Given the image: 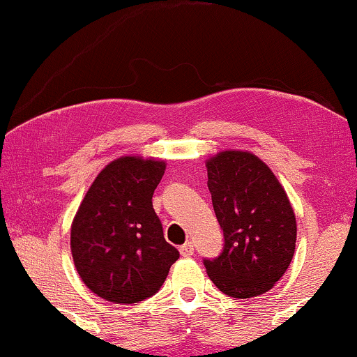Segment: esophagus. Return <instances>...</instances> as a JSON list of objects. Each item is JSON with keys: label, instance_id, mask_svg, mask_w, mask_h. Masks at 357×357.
I'll list each match as a JSON object with an SVG mask.
<instances>
[{"label": "esophagus", "instance_id": "obj_1", "mask_svg": "<svg viewBox=\"0 0 357 357\" xmlns=\"http://www.w3.org/2000/svg\"><path fill=\"white\" fill-rule=\"evenodd\" d=\"M179 253H181V257H191L192 253H195V247H192L191 241H188V243H184L181 248H179Z\"/></svg>", "mask_w": 357, "mask_h": 357}]
</instances>
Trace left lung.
<instances>
[{
  "label": "left lung",
  "instance_id": "obj_1",
  "mask_svg": "<svg viewBox=\"0 0 357 357\" xmlns=\"http://www.w3.org/2000/svg\"><path fill=\"white\" fill-rule=\"evenodd\" d=\"M208 190L225 235V248L204 260L223 294L250 298L268 292L296 252L297 221L272 169L248 151H220L206 159Z\"/></svg>",
  "mask_w": 357,
  "mask_h": 357
}]
</instances>
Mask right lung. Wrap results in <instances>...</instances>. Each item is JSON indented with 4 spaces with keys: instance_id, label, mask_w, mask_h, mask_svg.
<instances>
[{
    "instance_id": "right-lung-1",
    "label": "right lung",
    "mask_w": 357,
    "mask_h": 357,
    "mask_svg": "<svg viewBox=\"0 0 357 357\" xmlns=\"http://www.w3.org/2000/svg\"><path fill=\"white\" fill-rule=\"evenodd\" d=\"M166 161L122 155L97 174L70 228L77 273L96 296L136 304L165 284L179 252L162 235L153 195Z\"/></svg>"
}]
</instances>
